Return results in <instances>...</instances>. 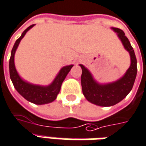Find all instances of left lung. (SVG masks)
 Wrapping results in <instances>:
<instances>
[{
	"label": "left lung",
	"mask_w": 146,
	"mask_h": 146,
	"mask_svg": "<svg viewBox=\"0 0 146 146\" xmlns=\"http://www.w3.org/2000/svg\"><path fill=\"white\" fill-rule=\"evenodd\" d=\"M111 29L117 33L125 49L130 53L131 63L124 76L115 82L100 84L93 79L88 70L80 65L82 69L81 86L84 96L92 104L102 107L113 106L123 100L132 89L137 75V59L129 39L121 29Z\"/></svg>",
	"instance_id": "left-lung-1"
}]
</instances>
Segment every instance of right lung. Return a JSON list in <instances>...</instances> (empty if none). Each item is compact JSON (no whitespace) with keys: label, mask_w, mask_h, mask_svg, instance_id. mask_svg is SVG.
<instances>
[{"label":"right lung","mask_w":146,"mask_h":146,"mask_svg":"<svg viewBox=\"0 0 146 146\" xmlns=\"http://www.w3.org/2000/svg\"><path fill=\"white\" fill-rule=\"evenodd\" d=\"M33 26L34 24L27 27L22 33L21 36L16 40L13 46V50L11 52L10 60H9V73H10V78L13 81L14 87L23 98H25L27 100L35 104H46L51 103L57 98V96L61 89L63 80H65L66 76H67V74L69 73L73 66L70 65V66H64L63 68H62L58 74L55 77V79L48 86L36 85V84H32L24 81L19 76V74L16 71L15 63H14V56H15L16 49L20 44V40L27 33V31L30 30Z\"/></svg>","instance_id":"add662e5"}]
</instances>
